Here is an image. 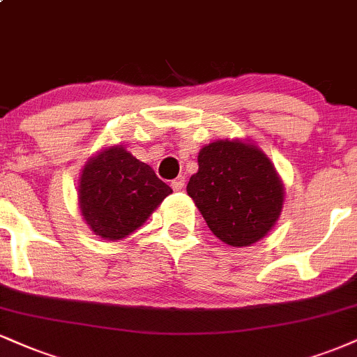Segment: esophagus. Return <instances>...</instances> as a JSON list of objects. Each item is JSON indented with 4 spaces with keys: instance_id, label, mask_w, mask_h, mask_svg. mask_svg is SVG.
Returning a JSON list of instances; mask_svg holds the SVG:
<instances>
[{
    "instance_id": "obj_1",
    "label": "esophagus",
    "mask_w": 357,
    "mask_h": 357,
    "mask_svg": "<svg viewBox=\"0 0 357 357\" xmlns=\"http://www.w3.org/2000/svg\"><path fill=\"white\" fill-rule=\"evenodd\" d=\"M171 188H173L174 191H181L184 188V178L183 176H179V178H176L171 181Z\"/></svg>"
}]
</instances>
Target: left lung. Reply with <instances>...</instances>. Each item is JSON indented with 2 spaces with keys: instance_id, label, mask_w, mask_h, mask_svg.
<instances>
[{
  "instance_id": "left-lung-1",
  "label": "left lung",
  "mask_w": 357,
  "mask_h": 357,
  "mask_svg": "<svg viewBox=\"0 0 357 357\" xmlns=\"http://www.w3.org/2000/svg\"><path fill=\"white\" fill-rule=\"evenodd\" d=\"M197 165L186 190L214 236L236 248L264 238L284 196L266 154L241 141H216L201 149Z\"/></svg>"
}]
</instances>
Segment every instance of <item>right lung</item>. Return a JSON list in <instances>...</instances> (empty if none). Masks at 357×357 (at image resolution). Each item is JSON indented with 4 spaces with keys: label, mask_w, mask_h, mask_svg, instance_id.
Listing matches in <instances>:
<instances>
[{
    "label": "right lung",
    "mask_w": 357,
    "mask_h": 357,
    "mask_svg": "<svg viewBox=\"0 0 357 357\" xmlns=\"http://www.w3.org/2000/svg\"><path fill=\"white\" fill-rule=\"evenodd\" d=\"M173 190L153 167L126 149H106L81 174L79 208L86 222L105 239L131 234Z\"/></svg>",
    "instance_id": "add662e5"
}]
</instances>
